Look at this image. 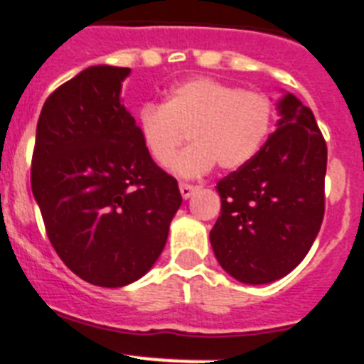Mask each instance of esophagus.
<instances>
[{"label":"esophagus","instance_id":"obj_1","mask_svg":"<svg viewBox=\"0 0 364 364\" xmlns=\"http://www.w3.org/2000/svg\"><path fill=\"white\" fill-rule=\"evenodd\" d=\"M194 190H196V186L188 185V183H181V185H179V192H181V196L185 199H188L190 196L194 194Z\"/></svg>","mask_w":364,"mask_h":364}]
</instances>
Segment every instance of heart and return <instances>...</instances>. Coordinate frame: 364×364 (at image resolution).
<instances>
[{"label": "heart", "instance_id": "b5f03b06", "mask_svg": "<svg viewBox=\"0 0 364 364\" xmlns=\"http://www.w3.org/2000/svg\"><path fill=\"white\" fill-rule=\"evenodd\" d=\"M272 119L274 107L264 94L192 77L170 88L163 105H143L136 127L149 156L161 166L172 161L188 134L194 143L170 170L179 178H198L215 163L234 170L250 161L267 139Z\"/></svg>", "mask_w": 364, "mask_h": 364}]
</instances>
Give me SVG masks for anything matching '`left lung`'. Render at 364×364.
Listing matches in <instances>:
<instances>
[{
  "mask_svg": "<svg viewBox=\"0 0 364 364\" xmlns=\"http://www.w3.org/2000/svg\"><path fill=\"white\" fill-rule=\"evenodd\" d=\"M276 132L218 183L210 243L223 270L247 284L281 279L309 254L325 215L326 143L294 94L277 103Z\"/></svg>",
  "mask_w": 364,
  "mask_h": 364,
  "instance_id": "left-lung-1",
  "label": "left lung"
}]
</instances>
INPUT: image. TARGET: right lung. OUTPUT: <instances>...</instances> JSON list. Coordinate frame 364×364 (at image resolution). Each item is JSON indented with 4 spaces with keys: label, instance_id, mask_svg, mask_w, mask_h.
<instances>
[{
    "label": "right lung",
    "instance_id": "add662e5",
    "mask_svg": "<svg viewBox=\"0 0 364 364\" xmlns=\"http://www.w3.org/2000/svg\"><path fill=\"white\" fill-rule=\"evenodd\" d=\"M129 74L97 65L55 88L39 114L32 156V194L52 247L76 276L107 288L152 268L183 201L121 103Z\"/></svg>",
    "mask_w": 364,
    "mask_h": 364
}]
</instances>
